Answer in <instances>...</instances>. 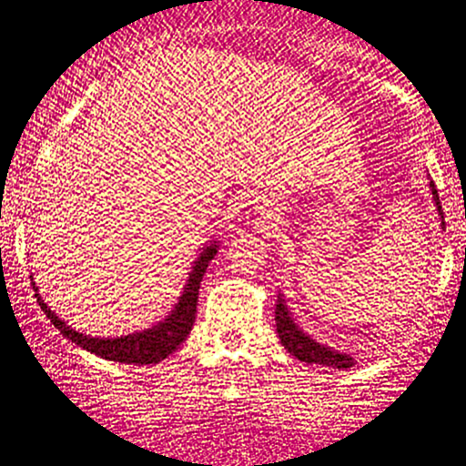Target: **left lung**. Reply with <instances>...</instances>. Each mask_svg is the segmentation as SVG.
Wrapping results in <instances>:
<instances>
[{
	"label": "left lung",
	"mask_w": 466,
	"mask_h": 466,
	"mask_svg": "<svg viewBox=\"0 0 466 466\" xmlns=\"http://www.w3.org/2000/svg\"><path fill=\"white\" fill-rule=\"evenodd\" d=\"M430 189H432V198L434 204H437V210L443 219V210H441V202H439V193L434 182H430ZM443 223V221H441ZM445 226V223H443ZM275 325H277V335H279L281 346L290 352L294 359L305 363H320V365H331V368H350L352 365V357L344 355V352L331 350L329 346L318 344L309 338L308 333H303L301 329L297 327V322L292 320L290 311H288L284 299H277V308H275Z\"/></svg>",
	"instance_id": "8db88e82"
}]
</instances>
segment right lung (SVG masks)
I'll use <instances>...</instances> for the list:
<instances>
[{
  "mask_svg": "<svg viewBox=\"0 0 466 466\" xmlns=\"http://www.w3.org/2000/svg\"><path fill=\"white\" fill-rule=\"evenodd\" d=\"M215 253L217 243L208 245L202 253H199L196 264H193L189 279H187L185 292H182V297L178 299V303H176L172 314L165 318L163 322H158L157 327L146 329V331L141 333L120 335V338H92V335H84L75 331V329H70L60 316H56L49 308H46V303L40 299V294H36L38 305L46 314V318L53 322V327L60 329L64 338L75 341L81 349L94 352V355L117 363H158L163 361L165 357L172 355L182 341L187 339V335H189L193 322H196L199 284H202V277L206 273V268H208V262L215 258Z\"/></svg>",
  "mask_w": 466,
  "mask_h": 466,
  "instance_id": "right-lung-1",
  "label": "right lung"
}]
</instances>
